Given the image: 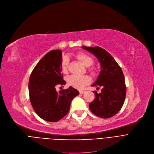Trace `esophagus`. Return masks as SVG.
<instances>
[{"label":"esophagus","instance_id":"1","mask_svg":"<svg viewBox=\"0 0 154 154\" xmlns=\"http://www.w3.org/2000/svg\"><path fill=\"white\" fill-rule=\"evenodd\" d=\"M85 92V91H79V93H80V94H84Z\"/></svg>","mask_w":154,"mask_h":154}]
</instances>
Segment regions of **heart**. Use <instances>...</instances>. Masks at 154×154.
Here are the masks:
<instances>
[{
  "instance_id": "b5f03b06",
  "label": "heart",
  "mask_w": 154,
  "mask_h": 154,
  "mask_svg": "<svg viewBox=\"0 0 154 154\" xmlns=\"http://www.w3.org/2000/svg\"><path fill=\"white\" fill-rule=\"evenodd\" d=\"M76 58L85 67H90L94 63V60L91 57L83 53L77 54L76 55ZM69 63V58L66 56H64L61 62V70L63 73L67 72ZM91 72L92 74H95V71L93 70H91ZM67 81L68 84L73 87L82 88L91 82V79L88 75H72L67 77Z\"/></svg>"
}]
</instances>
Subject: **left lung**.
I'll return each instance as SVG.
<instances>
[{
  "instance_id": "obj_1",
  "label": "left lung",
  "mask_w": 154,
  "mask_h": 154,
  "mask_svg": "<svg viewBox=\"0 0 154 154\" xmlns=\"http://www.w3.org/2000/svg\"><path fill=\"white\" fill-rule=\"evenodd\" d=\"M94 54L99 60L101 70L93 87H101V92L97 91L95 99L89 103L91 112L103 119L112 117L122 107L126 95L125 78L122 69L113 57L100 47H82Z\"/></svg>"
}]
</instances>
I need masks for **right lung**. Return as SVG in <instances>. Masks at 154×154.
Here are the masks:
<instances>
[{
	"instance_id": "add662e5",
	"label": "right lung",
	"mask_w": 154,
	"mask_h": 154,
	"mask_svg": "<svg viewBox=\"0 0 154 154\" xmlns=\"http://www.w3.org/2000/svg\"><path fill=\"white\" fill-rule=\"evenodd\" d=\"M62 52H48L32 70L29 82L30 100L39 117L55 122L66 116L70 103L79 92L72 87L57 92V85H65L61 74Z\"/></svg>"
}]
</instances>
